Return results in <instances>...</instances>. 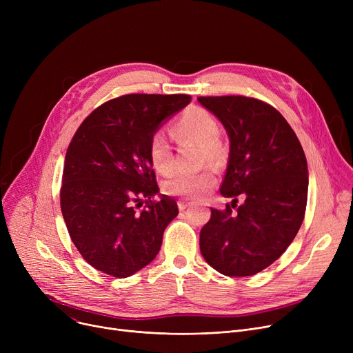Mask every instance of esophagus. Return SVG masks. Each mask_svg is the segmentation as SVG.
Instances as JSON below:
<instances>
[{"label":"esophagus","instance_id":"obj_1","mask_svg":"<svg viewBox=\"0 0 353 353\" xmlns=\"http://www.w3.org/2000/svg\"><path fill=\"white\" fill-rule=\"evenodd\" d=\"M177 206H179V210H180V212H183V210H186V209L190 206V201L180 200V201L177 203Z\"/></svg>","mask_w":353,"mask_h":353}]
</instances>
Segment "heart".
<instances>
[{"mask_svg":"<svg viewBox=\"0 0 353 353\" xmlns=\"http://www.w3.org/2000/svg\"><path fill=\"white\" fill-rule=\"evenodd\" d=\"M173 136L180 141H189L201 147V153L210 163H216L220 156L219 121L201 107H192L172 127ZM148 156L153 169L160 174L170 173L173 169V150L163 133H156L148 145ZM214 177L210 172L196 174L176 173L167 177L163 190L174 197L186 200H200L213 189Z\"/></svg>","mask_w":353,"mask_h":353,"instance_id":"b5f03b06","label":"heart"}]
</instances>
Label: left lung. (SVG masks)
Instances as JSON below:
<instances>
[{
    "label": "left lung",
    "mask_w": 353,
    "mask_h": 353,
    "mask_svg": "<svg viewBox=\"0 0 353 353\" xmlns=\"http://www.w3.org/2000/svg\"><path fill=\"white\" fill-rule=\"evenodd\" d=\"M223 124L230 150L220 193L242 194L233 212L212 209L200 232L205 261L225 276H252L293 242L305 217L309 173L301 141L272 105L243 96L199 97Z\"/></svg>",
    "instance_id": "obj_1"
}]
</instances>
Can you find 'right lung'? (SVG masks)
<instances>
[{
	"label": "right lung",
	"mask_w": 353,
	"mask_h": 353,
	"mask_svg": "<svg viewBox=\"0 0 353 353\" xmlns=\"http://www.w3.org/2000/svg\"><path fill=\"white\" fill-rule=\"evenodd\" d=\"M190 100L127 94L92 111L74 134L64 161L61 212L72 243L94 269L123 279L157 256L179 209L159 193L148 145Z\"/></svg>",
	"instance_id": "right-lung-1"
}]
</instances>
